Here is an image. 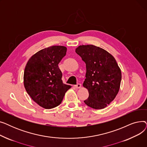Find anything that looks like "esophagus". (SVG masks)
<instances>
[{
	"mask_svg": "<svg viewBox=\"0 0 147 147\" xmlns=\"http://www.w3.org/2000/svg\"><path fill=\"white\" fill-rule=\"evenodd\" d=\"M74 86H75V88H76V89H79V88H81L82 84H81L80 83H78V84H77L76 85H75Z\"/></svg>",
	"mask_w": 147,
	"mask_h": 147,
	"instance_id": "34e87169",
	"label": "esophagus"
}]
</instances>
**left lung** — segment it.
Masks as SVG:
<instances>
[{"label":"left lung","mask_w":147,"mask_h":147,"mask_svg":"<svg viewBox=\"0 0 147 147\" xmlns=\"http://www.w3.org/2000/svg\"><path fill=\"white\" fill-rule=\"evenodd\" d=\"M76 52L86 67L83 85L88 89L89 97L84 102L92 109H103L119 91L121 73L117 62L110 53L92 45H80Z\"/></svg>","instance_id":"8db88e82"}]
</instances>
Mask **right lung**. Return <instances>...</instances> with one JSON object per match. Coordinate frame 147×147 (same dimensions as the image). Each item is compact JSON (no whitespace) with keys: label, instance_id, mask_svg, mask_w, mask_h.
<instances>
[{"label":"right lung","instance_id":"obj_1","mask_svg":"<svg viewBox=\"0 0 147 147\" xmlns=\"http://www.w3.org/2000/svg\"><path fill=\"white\" fill-rule=\"evenodd\" d=\"M67 48L52 46L36 53L28 61L24 73L27 94L38 105L51 109L59 105L71 86L64 84L58 67Z\"/></svg>","mask_w":147,"mask_h":147}]
</instances>
